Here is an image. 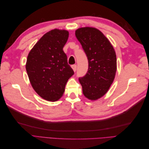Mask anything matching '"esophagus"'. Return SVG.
Wrapping results in <instances>:
<instances>
[{"label":"esophagus","mask_w":149,"mask_h":149,"mask_svg":"<svg viewBox=\"0 0 149 149\" xmlns=\"http://www.w3.org/2000/svg\"><path fill=\"white\" fill-rule=\"evenodd\" d=\"M71 68H72V69L73 70V71L75 72L76 71V68H77V66H76V65H73L71 66Z\"/></svg>","instance_id":"obj_1"}]
</instances>
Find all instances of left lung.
I'll return each instance as SVG.
<instances>
[{
  "label": "left lung",
  "mask_w": 149,
  "mask_h": 149,
  "mask_svg": "<svg viewBox=\"0 0 149 149\" xmlns=\"http://www.w3.org/2000/svg\"><path fill=\"white\" fill-rule=\"evenodd\" d=\"M88 60V71L79 81L84 96L91 101L102 97L113 83L117 70L114 49L100 30L82 27L75 31Z\"/></svg>",
  "instance_id": "left-lung-1"
}]
</instances>
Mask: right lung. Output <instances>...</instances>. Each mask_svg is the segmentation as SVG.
Wrapping results in <instances>:
<instances>
[{
  "instance_id": "add662e5",
  "label": "right lung",
  "mask_w": 149,
  "mask_h": 149,
  "mask_svg": "<svg viewBox=\"0 0 149 149\" xmlns=\"http://www.w3.org/2000/svg\"><path fill=\"white\" fill-rule=\"evenodd\" d=\"M68 37L66 30L49 31L35 45L26 59L25 67L31 86L48 101L60 99L68 80L74 74L63 50Z\"/></svg>"
}]
</instances>
